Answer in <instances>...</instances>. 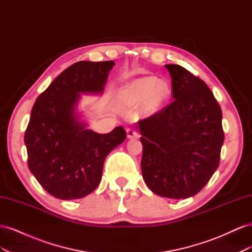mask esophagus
I'll return each mask as SVG.
<instances>
[{
	"mask_svg": "<svg viewBox=\"0 0 252 252\" xmlns=\"http://www.w3.org/2000/svg\"><path fill=\"white\" fill-rule=\"evenodd\" d=\"M126 133H127L128 139H133V138H136V136H138V133H136V131L132 128H127Z\"/></svg>",
	"mask_w": 252,
	"mask_h": 252,
	"instance_id": "esophagus-1",
	"label": "esophagus"
}]
</instances>
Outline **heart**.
<instances>
[{
	"instance_id": "obj_1",
	"label": "heart",
	"mask_w": 252,
	"mask_h": 252,
	"mask_svg": "<svg viewBox=\"0 0 252 252\" xmlns=\"http://www.w3.org/2000/svg\"><path fill=\"white\" fill-rule=\"evenodd\" d=\"M170 96V87L166 81L155 77H144L131 81L119 93L120 103L126 108L141 107L145 116H152L163 108Z\"/></svg>"
}]
</instances>
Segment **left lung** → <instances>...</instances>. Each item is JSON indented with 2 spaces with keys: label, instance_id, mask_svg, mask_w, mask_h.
<instances>
[{
  "label": "left lung",
  "instance_id": "8db88e82",
  "mask_svg": "<svg viewBox=\"0 0 252 252\" xmlns=\"http://www.w3.org/2000/svg\"><path fill=\"white\" fill-rule=\"evenodd\" d=\"M165 67L173 101L139 122L141 168L152 192L181 200L200 192L218 169L224 143L222 110L205 82L180 65Z\"/></svg>",
  "mask_w": 252,
  "mask_h": 252
}]
</instances>
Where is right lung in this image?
Wrapping results in <instances>:
<instances>
[{"instance_id":"add662e5","label":"right lung","mask_w":252,"mask_h":252,"mask_svg":"<svg viewBox=\"0 0 252 252\" xmlns=\"http://www.w3.org/2000/svg\"><path fill=\"white\" fill-rule=\"evenodd\" d=\"M113 61H81L39 95L24 141L28 167L41 186L61 200L82 199L98 186L106 157L126 139L123 127L109 133L87 128L78 105L82 94H102Z\"/></svg>"}]
</instances>
